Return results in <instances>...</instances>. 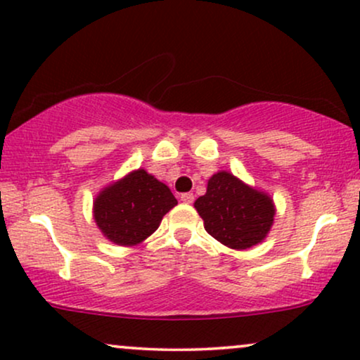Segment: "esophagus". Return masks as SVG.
<instances>
[{"label":"esophagus","instance_id":"esophagus-1","mask_svg":"<svg viewBox=\"0 0 360 360\" xmlns=\"http://www.w3.org/2000/svg\"><path fill=\"white\" fill-rule=\"evenodd\" d=\"M180 200L184 203H192L193 202V193H181Z\"/></svg>","mask_w":360,"mask_h":360}]
</instances>
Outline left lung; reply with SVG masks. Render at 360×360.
<instances>
[{
    "mask_svg": "<svg viewBox=\"0 0 360 360\" xmlns=\"http://www.w3.org/2000/svg\"><path fill=\"white\" fill-rule=\"evenodd\" d=\"M205 230L220 243L245 250L267 237L275 207L267 193L243 184L229 172L210 176L207 193L195 200Z\"/></svg>",
    "mask_w": 360,
    "mask_h": 360,
    "instance_id": "8db88e82",
    "label": "left lung"
}]
</instances>
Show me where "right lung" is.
I'll return each instance as SVG.
<instances>
[{"label":"right lung","instance_id":"add662e5","mask_svg":"<svg viewBox=\"0 0 360 360\" xmlns=\"http://www.w3.org/2000/svg\"><path fill=\"white\" fill-rule=\"evenodd\" d=\"M175 205L170 188L139 168L101 190L93 202V217L108 240L131 247L150 237Z\"/></svg>","mask_w":360,"mask_h":360}]
</instances>
